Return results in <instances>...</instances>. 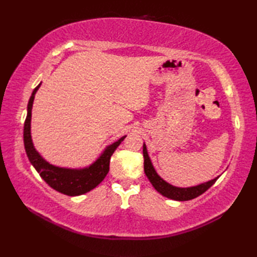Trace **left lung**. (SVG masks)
I'll return each mask as SVG.
<instances>
[{"instance_id": "left-lung-1", "label": "left lung", "mask_w": 257, "mask_h": 257, "mask_svg": "<svg viewBox=\"0 0 257 257\" xmlns=\"http://www.w3.org/2000/svg\"><path fill=\"white\" fill-rule=\"evenodd\" d=\"M144 158H145V173L147 178L149 179L151 184L154 185V188L158 191V192L161 193L163 196H167L169 199L177 200V201H189L192 200L196 196L201 195L204 193L207 189H210L219 177L211 180V181H207L205 183H202L196 185V187H191V188H178L173 187V185L169 184L166 182L165 180L161 179L158 173L156 172L154 166H152L150 158L148 156V152H147V147L144 145Z\"/></svg>"}]
</instances>
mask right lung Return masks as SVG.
I'll use <instances>...</instances> for the list:
<instances>
[{
    "instance_id": "obj_1",
    "label": "right lung",
    "mask_w": 257,
    "mask_h": 257,
    "mask_svg": "<svg viewBox=\"0 0 257 257\" xmlns=\"http://www.w3.org/2000/svg\"><path fill=\"white\" fill-rule=\"evenodd\" d=\"M41 84L33 90L30 98L29 105H27V116L24 122V147L26 155L29 157L32 166L35 170L40 173L41 178L50 185L54 190L58 191L63 194L75 196L89 192L90 190L95 189L99 184L109 171V162L110 157L117 149V147L121 144V141L125 138L121 137L116 143L108 146L102 152L101 156L90 165L84 169H67L55 167L45 161L35 150L32 143L31 137V117H32V107L33 101L37 89L40 88Z\"/></svg>"
}]
</instances>
